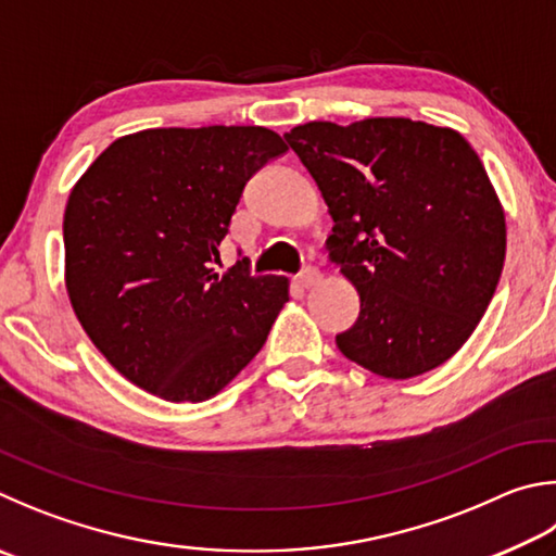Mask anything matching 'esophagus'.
Here are the masks:
<instances>
[{
  "label": "esophagus",
  "mask_w": 556,
  "mask_h": 556,
  "mask_svg": "<svg viewBox=\"0 0 556 556\" xmlns=\"http://www.w3.org/2000/svg\"><path fill=\"white\" fill-rule=\"evenodd\" d=\"M318 281H320V271H318V269H313V267H308V269L301 271V277H299V287H301V289H311V287H316Z\"/></svg>",
  "instance_id": "obj_1"
}]
</instances>
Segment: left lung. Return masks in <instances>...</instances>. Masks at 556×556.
<instances>
[{
  "label": "left lung",
  "mask_w": 556,
  "mask_h": 556,
  "mask_svg": "<svg viewBox=\"0 0 556 556\" xmlns=\"http://www.w3.org/2000/svg\"><path fill=\"white\" fill-rule=\"evenodd\" d=\"M287 143L332 216L330 260L359 294L336 338L387 379L440 367L486 313L506 260V214L473 148L410 118L291 128Z\"/></svg>",
  "instance_id": "1"
}]
</instances>
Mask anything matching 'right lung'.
<instances>
[{
  "mask_svg": "<svg viewBox=\"0 0 556 556\" xmlns=\"http://www.w3.org/2000/svg\"><path fill=\"white\" fill-rule=\"evenodd\" d=\"M287 153L262 126L148 128L70 191L65 287L121 377L165 401H206L250 365L289 301L285 277L214 271L248 179Z\"/></svg>",
  "mask_w": 556,
  "mask_h": 556,
  "instance_id": "right-lung-1",
  "label": "right lung"
}]
</instances>
